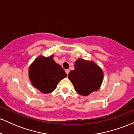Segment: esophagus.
<instances>
[{
    "label": "esophagus",
    "mask_w": 134,
    "mask_h": 134,
    "mask_svg": "<svg viewBox=\"0 0 134 134\" xmlns=\"http://www.w3.org/2000/svg\"><path fill=\"white\" fill-rule=\"evenodd\" d=\"M69 72H70V70H69V69H66V70H65V72H66V74H67V75L69 74Z\"/></svg>",
    "instance_id": "1"
}]
</instances>
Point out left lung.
Masks as SVG:
<instances>
[{
  "label": "left lung",
  "instance_id": "1",
  "mask_svg": "<svg viewBox=\"0 0 134 134\" xmlns=\"http://www.w3.org/2000/svg\"><path fill=\"white\" fill-rule=\"evenodd\" d=\"M74 67V70L69 72V79L77 93L83 96H88L99 88L103 74L96 64L78 59L75 63Z\"/></svg>",
  "mask_w": 134,
  "mask_h": 134
}]
</instances>
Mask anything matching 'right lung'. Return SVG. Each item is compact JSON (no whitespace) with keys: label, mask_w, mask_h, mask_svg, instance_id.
<instances>
[{"label":"right lung","mask_w":134,"mask_h":134,"mask_svg":"<svg viewBox=\"0 0 134 134\" xmlns=\"http://www.w3.org/2000/svg\"><path fill=\"white\" fill-rule=\"evenodd\" d=\"M53 56L39 57L29 69L32 84L43 93H50L60 81L67 76L64 69L53 60Z\"/></svg>","instance_id":"obj_1"}]
</instances>
